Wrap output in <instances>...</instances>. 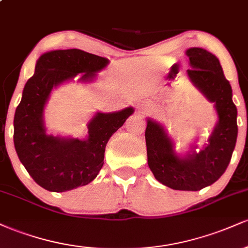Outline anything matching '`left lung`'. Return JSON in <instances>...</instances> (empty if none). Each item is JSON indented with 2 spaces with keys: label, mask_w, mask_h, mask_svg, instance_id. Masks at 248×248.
Returning <instances> with one entry per match:
<instances>
[{
  "label": "left lung",
  "mask_w": 248,
  "mask_h": 248,
  "mask_svg": "<svg viewBox=\"0 0 248 248\" xmlns=\"http://www.w3.org/2000/svg\"><path fill=\"white\" fill-rule=\"evenodd\" d=\"M190 66L187 76L206 96L218 113V122L202 152L178 158L163 127L148 120L146 144L148 166L155 178L173 190L198 191L211 186L225 172L237 142V107L232 88L225 78L218 58L201 47L186 51Z\"/></svg>",
  "instance_id": "8db88e82"
}]
</instances>
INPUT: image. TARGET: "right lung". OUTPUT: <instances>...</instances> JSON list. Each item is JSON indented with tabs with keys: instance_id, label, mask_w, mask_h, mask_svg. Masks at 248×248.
Masks as SVG:
<instances>
[{
	"instance_id": "1",
	"label": "right lung",
	"mask_w": 248,
	"mask_h": 248,
	"mask_svg": "<svg viewBox=\"0 0 248 248\" xmlns=\"http://www.w3.org/2000/svg\"><path fill=\"white\" fill-rule=\"evenodd\" d=\"M108 64L106 58L78 49L44 53L25 84L14 118V144L19 161L38 186L64 192L86 186L104 166L105 148L110 136L133 114L132 107L116 113H98L88 124L87 140L46 135L43 109L53 87L75 78L90 80Z\"/></svg>"
}]
</instances>
